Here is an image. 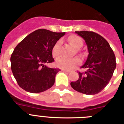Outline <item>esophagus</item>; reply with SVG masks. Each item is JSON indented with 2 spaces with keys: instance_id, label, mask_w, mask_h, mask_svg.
Instances as JSON below:
<instances>
[{
  "instance_id": "esophagus-1",
  "label": "esophagus",
  "mask_w": 124,
  "mask_h": 124,
  "mask_svg": "<svg viewBox=\"0 0 124 124\" xmlns=\"http://www.w3.org/2000/svg\"><path fill=\"white\" fill-rule=\"evenodd\" d=\"M62 71H64V72H67V73H70V70H62Z\"/></svg>"
}]
</instances>
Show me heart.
<instances>
[{
    "label": "heart",
    "mask_w": 124,
    "mask_h": 124,
    "mask_svg": "<svg viewBox=\"0 0 124 124\" xmlns=\"http://www.w3.org/2000/svg\"><path fill=\"white\" fill-rule=\"evenodd\" d=\"M68 42L73 45L75 48H80L81 47L83 44L82 40L78 36L75 35H70L68 38ZM62 42L61 40H58L52 48V54L54 57H57L59 56L60 53V46ZM80 59L78 57H73V58H66L64 56H60L56 60L55 64L56 66L58 68L64 70H71L72 68H75V66H78L80 64Z\"/></svg>",
    "instance_id": "b5f03b06"
}]
</instances>
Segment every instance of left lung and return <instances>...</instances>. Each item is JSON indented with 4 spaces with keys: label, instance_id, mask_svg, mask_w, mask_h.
I'll return each instance as SVG.
<instances>
[{
    "label": "left lung",
    "instance_id": "left-lung-1",
    "mask_svg": "<svg viewBox=\"0 0 124 124\" xmlns=\"http://www.w3.org/2000/svg\"><path fill=\"white\" fill-rule=\"evenodd\" d=\"M75 33L84 39L89 54L82 66L84 73L79 72V78L71 85L78 92L85 94L100 93L109 84L116 68L113 51L104 37L93 31H80Z\"/></svg>",
    "mask_w": 124,
    "mask_h": 124
}]
</instances>
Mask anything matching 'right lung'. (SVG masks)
<instances>
[{"label":"right lung","mask_w":124,"mask_h":124,"mask_svg":"<svg viewBox=\"0 0 124 124\" xmlns=\"http://www.w3.org/2000/svg\"><path fill=\"white\" fill-rule=\"evenodd\" d=\"M40 29L18 44L11 56V68L18 85L26 91L37 93L51 88L60 69L48 68L54 62L52 48L65 35Z\"/></svg>","instance_id":"right-lung-1"}]
</instances>
